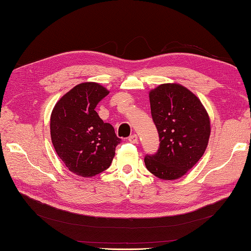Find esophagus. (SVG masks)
I'll use <instances>...</instances> for the list:
<instances>
[{
	"instance_id": "34e87169",
	"label": "esophagus",
	"mask_w": 251,
	"mask_h": 251,
	"mask_svg": "<svg viewBox=\"0 0 251 251\" xmlns=\"http://www.w3.org/2000/svg\"><path fill=\"white\" fill-rule=\"evenodd\" d=\"M128 141L131 143H137L138 142V136L136 134H132L131 136H129Z\"/></svg>"
}]
</instances>
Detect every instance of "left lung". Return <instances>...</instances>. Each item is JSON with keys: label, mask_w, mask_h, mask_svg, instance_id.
Here are the masks:
<instances>
[{"label": "left lung", "mask_w": 251, "mask_h": 251, "mask_svg": "<svg viewBox=\"0 0 251 251\" xmlns=\"http://www.w3.org/2000/svg\"><path fill=\"white\" fill-rule=\"evenodd\" d=\"M159 148L147 155V169L162 180H176L189 172L205 153L210 120L196 96L177 83L161 84L149 93Z\"/></svg>", "instance_id": "8db88e82"}]
</instances>
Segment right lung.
<instances>
[{"mask_svg":"<svg viewBox=\"0 0 251 251\" xmlns=\"http://www.w3.org/2000/svg\"><path fill=\"white\" fill-rule=\"evenodd\" d=\"M108 94L109 90L98 83H81L63 95L52 109V146L76 176L90 178L108 169L121 142L113 126L103 123L95 111Z\"/></svg>","mask_w":251,"mask_h":251,"instance_id":"1","label":"right lung"}]
</instances>
